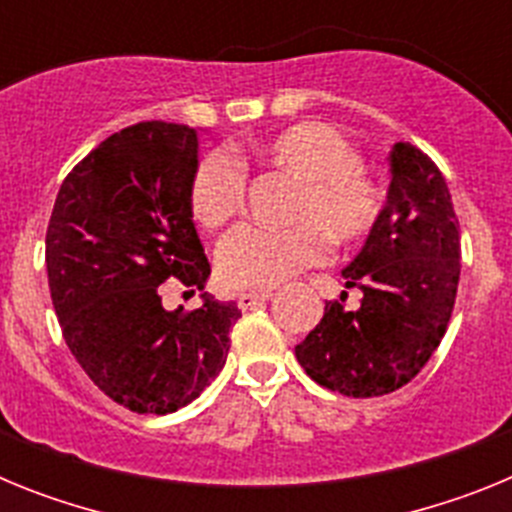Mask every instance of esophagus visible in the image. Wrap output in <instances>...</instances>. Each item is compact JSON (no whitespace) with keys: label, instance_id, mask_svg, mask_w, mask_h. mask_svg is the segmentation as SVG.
Masks as SVG:
<instances>
[{"label":"esophagus","instance_id":"esophagus-1","mask_svg":"<svg viewBox=\"0 0 512 512\" xmlns=\"http://www.w3.org/2000/svg\"><path fill=\"white\" fill-rule=\"evenodd\" d=\"M269 300L271 292H241V295H238V307H241V310H251V307H259Z\"/></svg>","mask_w":512,"mask_h":512}]
</instances>
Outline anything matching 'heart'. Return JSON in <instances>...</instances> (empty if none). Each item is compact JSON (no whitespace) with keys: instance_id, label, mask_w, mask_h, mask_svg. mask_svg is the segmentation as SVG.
I'll return each instance as SVG.
<instances>
[{"instance_id":"1","label":"heart","mask_w":512,"mask_h":512,"mask_svg":"<svg viewBox=\"0 0 512 512\" xmlns=\"http://www.w3.org/2000/svg\"><path fill=\"white\" fill-rule=\"evenodd\" d=\"M259 153L300 179L287 228L241 225L217 248V271L235 289H271L323 261L330 241L356 243L382 215V187L361 169L351 140L333 125L302 120L271 133ZM246 197V169L225 153H207L189 179V212L202 228L230 223Z\"/></svg>"}]
</instances>
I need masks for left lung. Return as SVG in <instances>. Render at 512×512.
Instances as JSON below:
<instances>
[{"label":"left lung","mask_w":512,"mask_h":512,"mask_svg":"<svg viewBox=\"0 0 512 512\" xmlns=\"http://www.w3.org/2000/svg\"><path fill=\"white\" fill-rule=\"evenodd\" d=\"M377 225L341 271L364 292L356 310L325 302L323 320L295 346L318 384L346 397L400 390L428 364L451 320L461 241L446 179L420 148L395 143Z\"/></svg>","instance_id":"obj_1"}]
</instances>
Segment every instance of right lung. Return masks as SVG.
I'll list each match as a JSON object with an SVG mask.
<instances>
[{
	"label": "right lung",
	"mask_w": 512,
	"mask_h": 512,
	"mask_svg": "<svg viewBox=\"0 0 512 512\" xmlns=\"http://www.w3.org/2000/svg\"><path fill=\"white\" fill-rule=\"evenodd\" d=\"M197 130L138 122L102 140L58 189L45 233L48 287L66 346L104 395L166 415L202 395L230 348L235 302L166 310L161 284L205 289L210 261L189 212Z\"/></svg>",
	"instance_id": "right-lung-1"
}]
</instances>
